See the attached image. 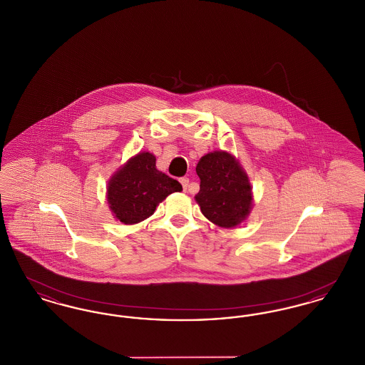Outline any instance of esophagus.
<instances>
[{"mask_svg":"<svg viewBox=\"0 0 365 365\" xmlns=\"http://www.w3.org/2000/svg\"><path fill=\"white\" fill-rule=\"evenodd\" d=\"M180 183H182L183 190H187V187H189V178H182V179H180Z\"/></svg>","mask_w":365,"mask_h":365,"instance_id":"obj_1","label":"esophagus"}]
</instances>
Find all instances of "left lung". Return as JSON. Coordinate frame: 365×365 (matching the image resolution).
<instances>
[{"label":"left lung","mask_w":365,"mask_h":365,"mask_svg":"<svg viewBox=\"0 0 365 365\" xmlns=\"http://www.w3.org/2000/svg\"><path fill=\"white\" fill-rule=\"evenodd\" d=\"M195 171L201 182L194 198L209 222L222 228L245 222L253 207V192L235 156L225 150L210 152L200 158Z\"/></svg>","instance_id":"obj_1"}]
</instances>
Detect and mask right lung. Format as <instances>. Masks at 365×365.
I'll return each instance as SVG.
<instances>
[{"mask_svg":"<svg viewBox=\"0 0 365 365\" xmlns=\"http://www.w3.org/2000/svg\"><path fill=\"white\" fill-rule=\"evenodd\" d=\"M175 191H182V185L157 170L155 155L139 152L110 176L106 201L116 220L137 225L152 216L158 204Z\"/></svg>","mask_w":365,"mask_h":365,"instance_id":"1","label":"right lung"}]
</instances>
